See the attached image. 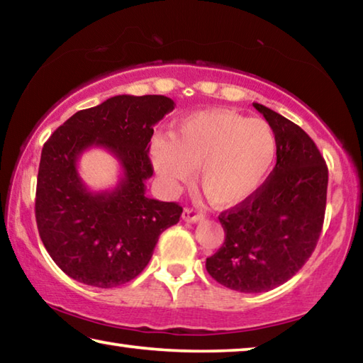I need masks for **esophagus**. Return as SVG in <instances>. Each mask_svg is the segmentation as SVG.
<instances>
[{"mask_svg": "<svg viewBox=\"0 0 363 363\" xmlns=\"http://www.w3.org/2000/svg\"><path fill=\"white\" fill-rule=\"evenodd\" d=\"M182 219L186 220V223H199V220L203 219V214L196 213L192 208H184Z\"/></svg>", "mask_w": 363, "mask_h": 363, "instance_id": "1", "label": "esophagus"}]
</instances>
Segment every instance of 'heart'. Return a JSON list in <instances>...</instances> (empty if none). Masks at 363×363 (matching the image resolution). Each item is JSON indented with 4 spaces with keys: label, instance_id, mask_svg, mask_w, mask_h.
Segmentation results:
<instances>
[{
    "label": "heart",
    "instance_id": "obj_1",
    "mask_svg": "<svg viewBox=\"0 0 363 363\" xmlns=\"http://www.w3.org/2000/svg\"><path fill=\"white\" fill-rule=\"evenodd\" d=\"M150 155L160 179L177 189L199 167V186L214 205L250 199L272 171L277 138L262 120L232 110H205L184 118L173 138L155 136Z\"/></svg>",
    "mask_w": 363,
    "mask_h": 363
}]
</instances>
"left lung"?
<instances>
[{"mask_svg":"<svg viewBox=\"0 0 363 363\" xmlns=\"http://www.w3.org/2000/svg\"><path fill=\"white\" fill-rule=\"evenodd\" d=\"M277 138V163L266 182L242 203L219 214L225 238L206 270L240 293H262L290 280L320 237L328 168L304 130L261 104H253Z\"/></svg>","mask_w":363,"mask_h":363,"instance_id":"obj_1","label":"left lung"}]
</instances>
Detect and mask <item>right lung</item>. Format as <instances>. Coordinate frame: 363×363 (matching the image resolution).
Instances as JSON below:
<instances>
[{"label": "right lung", "mask_w": 363, "mask_h": 363, "mask_svg": "<svg viewBox=\"0 0 363 363\" xmlns=\"http://www.w3.org/2000/svg\"><path fill=\"white\" fill-rule=\"evenodd\" d=\"M173 108L167 96H115L72 115L43 145L36 225L49 256L73 280L97 288L133 280L160 233L179 220L182 206L145 195L153 126ZM89 146L121 162L123 177L113 191L91 193L79 177L76 162Z\"/></svg>", "instance_id": "right-lung-1"}]
</instances>
